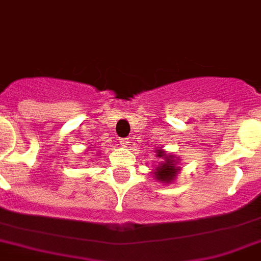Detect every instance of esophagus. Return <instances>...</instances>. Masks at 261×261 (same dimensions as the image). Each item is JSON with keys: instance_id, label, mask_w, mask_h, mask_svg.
<instances>
[{"instance_id": "esophagus-1", "label": "esophagus", "mask_w": 261, "mask_h": 261, "mask_svg": "<svg viewBox=\"0 0 261 261\" xmlns=\"http://www.w3.org/2000/svg\"><path fill=\"white\" fill-rule=\"evenodd\" d=\"M120 142H121L124 146H126L129 145V139H120Z\"/></svg>"}]
</instances>
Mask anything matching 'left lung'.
I'll return each instance as SVG.
<instances>
[{
  "label": "left lung",
  "mask_w": 261,
  "mask_h": 261,
  "mask_svg": "<svg viewBox=\"0 0 261 261\" xmlns=\"http://www.w3.org/2000/svg\"><path fill=\"white\" fill-rule=\"evenodd\" d=\"M157 155L158 157H165V162L160 164V166L155 168V178H157L158 181L170 182L171 179H174L175 175H177V171L179 169L175 168V161L170 154H165L164 152L160 150Z\"/></svg>",
  "instance_id": "left-lung-1"
}]
</instances>
